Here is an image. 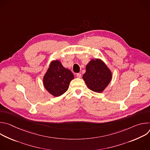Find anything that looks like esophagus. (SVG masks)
<instances>
[{"mask_svg":"<svg viewBox=\"0 0 150 150\" xmlns=\"http://www.w3.org/2000/svg\"><path fill=\"white\" fill-rule=\"evenodd\" d=\"M76 76L78 78H81V73H78L76 74Z\"/></svg>","mask_w":150,"mask_h":150,"instance_id":"1","label":"esophagus"}]
</instances>
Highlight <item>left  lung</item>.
<instances>
[{"label": "left lung", "mask_w": 150, "mask_h": 150, "mask_svg": "<svg viewBox=\"0 0 150 150\" xmlns=\"http://www.w3.org/2000/svg\"><path fill=\"white\" fill-rule=\"evenodd\" d=\"M82 78L91 90L101 93L112 79V73L105 63L100 59H92L86 66Z\"/></svg>", "instance_id": "8db88e82"}]
</instances>
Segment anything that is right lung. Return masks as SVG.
<instances>
[{
    "label": "right lung",
    "instance_id": "right-lung-1",
    "mask_svg": "<svg viewBox=\"0 0 150 150\" xmlns=\"http://www.w3.org/2000/svg\"><path fill=\"white\" fill-rule=\"evenodd\" d=\"M74 78L72 72L64 68L59 61H53L44 76V86L52 95L59 97L68 90Z\"/></svg>",
    "mask_w": 150,
    "mask_h": 150
}]
</instances>
